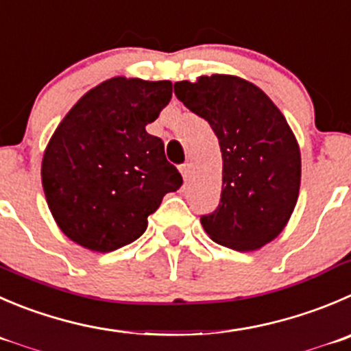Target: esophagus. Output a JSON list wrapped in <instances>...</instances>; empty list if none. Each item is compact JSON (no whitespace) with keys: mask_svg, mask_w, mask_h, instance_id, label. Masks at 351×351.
I'll return each mask as SVG.
<instances>
[{"mask_svg":"<svg viewBox=\"0 0 351 351\" xmlns=\"http://www.w3.org/2000/svg\"><path fill=\"white\" fill-rule=\"evenodd\" d=\"M189 169H191V167H189V163H184V165L179 167V170H181L182 179H184V181H188V179H189V172H191Z\"/></svg>","mask_w":351,"mask_h":351,"instance_id":"esophagus-1","label":"esophagus"}]
</instances>
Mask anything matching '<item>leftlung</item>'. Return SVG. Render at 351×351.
<instances>
[{"label":"left lung","instance_id":"8db88e82","mask_svg":"<svg viewBox=\"0 0 351 351\" xmlns=\"http://www.w3.org/2000/svg\"><path fill=\"white\" fill-rule=\"evenodd\" d=\"M176 96L210 123L222 152V193L202 217L210 239L255 252L286 228L300 195L302 155L288 120L253 82L213 73L173 84Z\"/></svg>","mask_w":351,"mask_h":351}]
</instances>
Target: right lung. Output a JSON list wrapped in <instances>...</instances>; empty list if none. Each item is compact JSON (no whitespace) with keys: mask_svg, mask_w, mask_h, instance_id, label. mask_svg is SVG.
Wrapping results in <instances>:
<instances>
[{"mask_svg":"<svg viewBox=\"0 0 351 351\" xmlns=\"http://www.w3.org/2000/svg\"><path fill=\"white\" fill-rule=\"evenodd\" d=\"M172 98L170 81L112 77L63 117L45 149L41 181L60 231L106 253L136 241L181 173L146 132Z\"/></svg>","mask_w":351,"mask_h":351,"instance_id":"right-lung-1","label":"right lung"}]
</instances>
